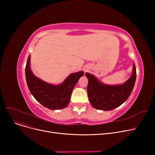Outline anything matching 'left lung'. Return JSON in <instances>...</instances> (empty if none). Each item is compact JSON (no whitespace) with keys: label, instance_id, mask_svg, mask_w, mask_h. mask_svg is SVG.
<instances>
[{"label":"left lung","instance_id":"left-lung-1","mask_svg":"<svg viewBox=\"0 0 155 155\" xmlns=\"http://www.w3.org/2000/svg\"><path fill=\"white\" fill-rule=\"evenodd\" d=\"M85 76L88 80V99L92 106L97 109L110 110L123 104L131 95L136 82V70L134 63L131 77L123 84L117 85L104 84L88 73Z\"/></svg>","mask_w":155,"mask_h":155}]
</instances>
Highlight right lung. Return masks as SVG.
I'll list each match as a JSON object with an SVG mask.
<instances>
[{
    "label": "right lung",
    "instance_id": "right-lung-1",
    "mask_svg": "<svg viewBox=\"0 0 155 155\" xmlns=\"http://www.w3.org/2000/svg\"><path fill=\"white\" fill-rule=\"evenodd\" d=\"M25 73L27 85L32 96L44 107L51 110L61 109L67 106L73 88L79 78L84 75L83 71L71 73L58 85L46 83L32 73L30 68V55Z\"/></svg>",
    "mask_w": 155,
    "mask_h": 155
}]
</instances>
